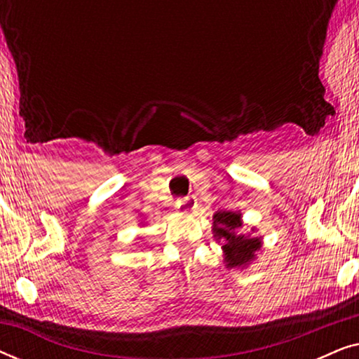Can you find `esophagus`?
<instances>
[{
  "label": "esophagus",
  "mask_w": 359,
  "mask_h": 359,
  "mask_svg": "<svg viewBox=\"0 0 359 359\" xmlns=\"http://www.w3.org/2000/svg\"><path fill=\"white\" fill-rule=\"evenodd\" d=\"M176 208H178V210H181V212H193L196 208V203L194 201H191L189 198H181L176 201Z\"/></svg>",
  "instance_id": "obj_1"
}]
</instances>
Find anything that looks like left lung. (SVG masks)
<instances>
[{
    "label": "left lung",
    "mask_w": 359,
    "mask_h": 359,
    "mask_svg": "<svg viewBox=\"0 0 359 359\" xmlns=\"http://www.w3.org/2000/svg\"><path fill=\"white\" fill-rule=\"evenodd\" d=\"M212 232L217 240H222L224 262L227 268L247 266L255 259V253L262 248V238L240 233L242 229V214L232 210H219L214 214Z\"/></svg>",
    "instance_id": "8db88e82"
}]
</instances>
